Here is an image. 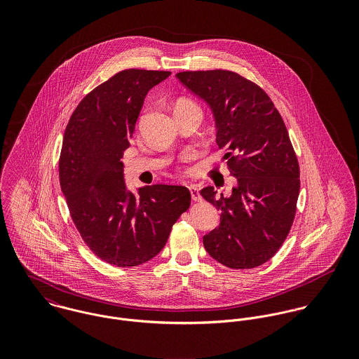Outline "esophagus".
<instances>
[{
  "label": "esophagus",
  "instance_id": "34e87169",
  "mask_svg": "<svg viewBox=\"0 0 359 359\" xmlns=\"http://www.w3.org/2000/svg\"><path fill=\"white\" fill-rule=\"evenodd\" d=\"M189 192H191V196H192L194 202H202V196L199 194V189L195 185L189 187Z\"/></svg>",
  "mask_w": 359,
  "mask_h": 359
}]
</instances>
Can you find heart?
Segmentation results:
<instances>
[{
	"instance_id": "obj_1",
	"label": "heart",
	"mask_w": 359,
	"mask_h": 359,
	"mask_svg": "<svg viewBox=\"0 0 359 359\" xmlns=\"http://www.w3.org/2000/svg\"><path fill=\"white\" fill-rule=\"evenodd\" d=\"M196 106L195 103L189 102V101H180V102L177 103V106Z\"/></svg>"
}]
</instances>
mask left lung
<instances>
[{
  "mask_svg": "<svg viewBox=\"0 0 359 359\" xmlns=\"http://www.w3.org/2000/svg\"><path fill=\"white\" fill-rule=\"evenodd\" d=\"M211 107L217 145L236 177L232 195L202 196L221 211V222L203 236L205 252L232 269H250L276 255L297 210L300 165L278 109L256 83L231 70L177 73Z\"/></svg>",
  "mask_w": 359,
  "mask_h": 359,
  "instance_id": "left-lung-1",
  "label": "left lung"
}]
</instances>
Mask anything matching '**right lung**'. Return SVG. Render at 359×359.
Listing matches in <instances>:
<instances>
[{"label":"right lung","instance_id":"add662e5","mask_svg":"<svg viewBox=\"0 0 359 359\" xmlns=\"http://www.w3.org/2000/svg\"><path fill=\"white\" fill-rule=\"evenodd\" d=\"M171 72L127 69L77 104L59 156L60 189L70 217L90 250L116 266H137L157 256L172 225L191 205L185 187L156 184L128 194L124 151L144 100Z\"/></svg>","mask_w":359,"mask_h":359}]
</instances>
